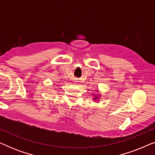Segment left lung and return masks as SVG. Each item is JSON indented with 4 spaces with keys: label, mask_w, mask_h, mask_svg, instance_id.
Here are the masks:
<instances>
[{
    "label": "left lung",
    "mask_w": 155,
    "mask_h": 155,
    "mask_svg": "<svg viewBox=\"0 0 155 155\" xmlns=\"http://www.w3.org/2000/svg\"><path fill=\"white\" fill-rule=\"evenodd\" d=\"M97 99V97H95V98H94V99Z\"/></svg>",
    "instance_id": "1"
}]
</instances>
